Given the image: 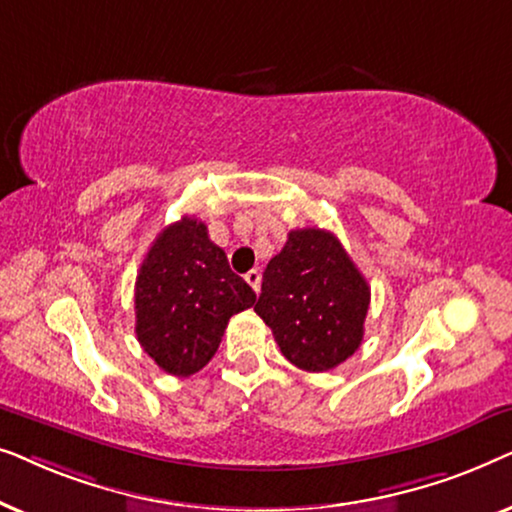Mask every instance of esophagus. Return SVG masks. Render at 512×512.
Returning <instances> with one entry per match:
<instances>
[{"label": "esophagus", "mask_w": 512, "mask_h": 512, "mask_svg": "<svg viewBox=\"0 0 512 512\" xmlns=\"http://www.w3.org/2000/svg\"><path fill=\"white\" fill-rule=\"evenodd\" d=\"M244 279H247L249 286H251V289H254L256 293L261 291V270H249L247 275H244Z\"/></svg>", "instance_id": "esophagus-1"}]
</instances>
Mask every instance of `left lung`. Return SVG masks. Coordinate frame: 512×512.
Instances as JSON below:
<instances>
[{
    "label": "left lung",
    "mask_w": 512,
    "mask_h": 512,
    "mask_svg": "<svg viewBox=\"0 0 512 512\" xmlns=\"http://www.w3.org/2000/svg\"><path fill=\"white\" fill-rule=\"evenodd\" d=\"M368 305L370 286L338 237L300 228L265 268L254 310L293 366L324 373L361 347Z\"/></svg>",
    "instance_id": "8db88e82"
}]
</instances>
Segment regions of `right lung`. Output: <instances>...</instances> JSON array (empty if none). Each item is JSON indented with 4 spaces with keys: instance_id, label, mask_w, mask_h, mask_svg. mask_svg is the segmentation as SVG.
Returning <instances> with one entry per match:
<instances>
[{
    "instance_id": "add662e5",
    "label": "right lung",
    "mask_w": 512,
    "mask_h": 512,
    "mask_svg": "<svg viewBox=\"0 0 512 512\" xmlns=\"http://www.w3.org/2000/svg\"><path fill=\"white\" fill-rule=\"evenodd\" d=\"M254 303L205 223L184 216L156 237L137 272L135 333L158 368L188 377L216 354L230 317Z\"/></svg>"
}]
</instances>
